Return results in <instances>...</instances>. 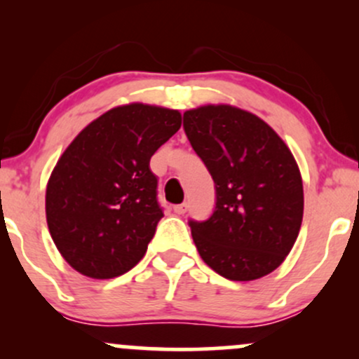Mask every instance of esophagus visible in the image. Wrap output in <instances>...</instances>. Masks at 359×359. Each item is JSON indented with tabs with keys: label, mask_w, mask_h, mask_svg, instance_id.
Returning a JSON list of instances; mask_svg holds the SVG:
<instances>
[{
	"label": "esophagus",
	"mask_w": 359,
	"mask_h": 359,
	"mask_svg": "<svg viewBox=\"0 0 359 359\" xmlns=\"http://www.w3.org/2000/svg\"><path fill=\"white\" fill-rule=\"evenodd\" d=\"M187 203H182V204H177V205H174V211H175V214H184L185 211H187Z\"/></svg>",
	"instance_id": "obj_1"
}]
</instances>
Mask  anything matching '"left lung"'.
<instances>
[{
  "label": "left lung",
  "mask_w": 359,
  "mask_h": 359,
  "mask_svg": "<svg viewBox=\"0 0 359 359\" xmlns=\"http://www.w3.org/2000/svg\"><path fill=\"white\" fill-rule=\"evenodd\" d=\"M184 130L216 187L212 216L189 221L201 258L234 282L271 273L290 253L304 216L290 148L257 114L229 104L185 111Z\"/></svg>",
  "instance_id": "left-lung-1"
}]
</instances>
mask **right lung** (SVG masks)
Here are the masks:
<instances>
[{"label":"right lung","instance_id":"add662e5","mask_svg":"<svg viewBox=\"0 0 359 359\" xmlns=\"http://www.w3.org/2000/svg\"><path fill=\"white\" fill-rule=\"evenodd\" d=\"M180 125L177 109L131 102L90 121L65 148L48 179L45 214L74 270L114 278L145 257L163 216L150 158Z\"/></svg>","mask_w":359,"mask_h":359}]
</instances>
